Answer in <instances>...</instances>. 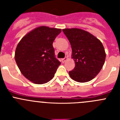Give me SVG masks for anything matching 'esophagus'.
Segmentation results:
<instances>
[{
	"instance_id": "esophagus-1",
	"label": "esophagus",
	"mask_w": 120,
	"mask_h": 120,
	"mask_svg": "<svg viewBox=\"0 0 120 120\" xmlns=\"http://www.w3.org/2000/svg\"><path fill=\"white\" fill-rule=\"evenodd\" d=\"M67 57H65L64 58H63V59H62V62H63V63H64V62H65V61L67 60Z\"/></svg>"
}]
</instances>
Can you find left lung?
I'll return each instance as SVG.
<instances>
[{
  "mask_svg": "<svg viewBox=\"0 0 120 120\" xmlns=\"http://www.w3.org/2000/svg\"><path fill=\"white\" fill-rule=\"evenodd\" d=\"M69 40L75 67L69 71L72 79L86 82L94 79L102 68L106 58L102 43L90 33L80 29L62 30Z\"/></svg>",
  "mask_w": 120,
  "mask_h": 120,
  "instance_id": "8db88e82",
  "label": "left lung"
}]
</instances>
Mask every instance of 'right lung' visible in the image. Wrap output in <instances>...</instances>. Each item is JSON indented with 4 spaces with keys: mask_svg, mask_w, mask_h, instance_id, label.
I'll use <instances>...</instances> for the list:
<instances>
[{
    "mask_svg": "<svg viewBox=\"0 0 120 120\" xmlns=\"http://www.w3.org/2000/svg\"><path fill=\"white\" fill-rule=\"evenodd\" d=\"M61 29L40 26L23 37L17 46L15 59L21 73L36 84L53 79L61 62L56 59L53 42Z\"/></svg>",
    "mask_w": 120,
    "mask_h": 120,
    "instance_id": "add662e5",
    "label": "right lung"
}]
</instances>
